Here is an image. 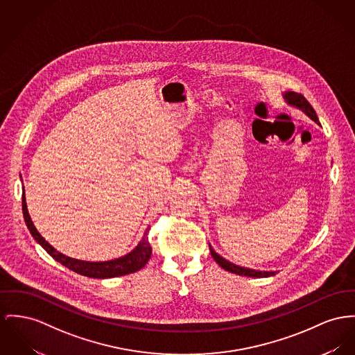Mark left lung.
Listing matches in <instances>:
<instances>
[{"mask_svg":"<svg viewBox=\"0 0 355 355\" xmlns=\"http://www.w3.org/2000/svg\"><path fill=\"white\" fill-rule=\"evenodd\" d=\"M283 95L284 101L288 106L291 107H295L300 112H303L308 119H312L313 122H316L318 125H320L319 119L316 116V112L313 110V107L309 105L307 99L302 94H297V93H293V92H284L282 93ZM210 246V253L213 256L215 262L223 268L227 272H232V273H236L239 276H246V277H269V276H275L276 273H279V270H257V269H250V268H245V266H239L236 265L233 262H230L226 259H223L222 256H219L215 250L213 249V246L209 243Z\"/></svg>","mask_w":355,"mask_h":355,"instance_id":"left-lung-1","label":"left lung"}]
</instances>
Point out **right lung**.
<instances>
[{
    "mask_svg": "<svg viewBox=\"0 0 355 355\" xmlns=\"http://www.w3.org/2000/svg\"><path fill=\"white\" fill-rule=\"evenodd\" d=\"M23 214H24L25 223H26L31 234L35 238V241L47 252L53 260L60 262L66 268L71 269L75 273H79L82 276H87L92 279H112V277L125 276V275L135 273V272L140 270L150 259L152 248L146 238L149 227L144 232V236H142L141 241L137 243V246L132 252H129L128 254H125L122 257L109 261L76 260V259H72V257H69V256L58 252L52 245L48 243V241L44 239V236L37 232V229L35 227V225L29 216V213H28V207H26V202H25V192H23Z\"/></svg>",
    "mask_w": 355,
    "mask_h": 355,
    "instance_id": "add662e5",
    "label": "right lung"
}]
</instances>
